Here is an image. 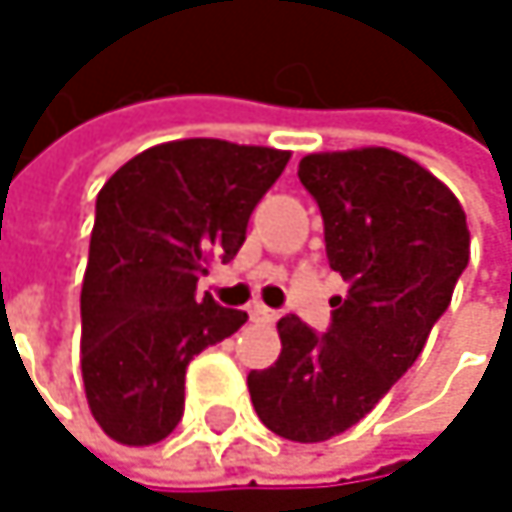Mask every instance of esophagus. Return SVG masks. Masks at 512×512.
<instances>
[{
  "mask_svg": "<svg viewBox=\"0 0 512 512\" xmlns=\"http://www.w3.org/2000/svg\"><path fill=\"white\" fill-rule=\"evenodd\" d=\"M249 314H252L255 323H263V326H272V323L278 320V311H272V308H266V305H252Z\"/></svg>",
  "mask_w": 512,
  "mask_h": 512,
  "instance_id": "1",
  "label": "esophagus"
}]
</instances>
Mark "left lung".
<instances>
[{"mask_svg":"<svg viewBox=\"0 0 512 512\" xmlns=\"http://www.w3.org/2000/svg\"><path fill=\"white\" fill-rule=\"evenodd\" d=\"M299 180L323 213L347 296L332 299L326 335L281 317V356L249 373V394L275 436L311 445L358 424L415 364L451 305L471 237L457 195L388 148L302 156Z\"/></svg>","mask_w":512,"mask_h":512,"instance_id":"8db88e82","label":"left lung"}]
</instances>
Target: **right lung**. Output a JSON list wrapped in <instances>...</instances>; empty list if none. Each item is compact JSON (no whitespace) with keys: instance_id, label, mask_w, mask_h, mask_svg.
<instances>
[{"instance_id":"add662e5","label":"right lung","mask_w":512,"mask_h":512,"mask_svg":"<svg viewBox=\"0 0 512 512\" xmlns=\"http://www.w3.org/2000/svg\"><path fill=\"white\" fill-rule=\"evenodd\" d=\"M290 154L180 139L124 162L97 195L82 278V382L121 445L162 442L183 418L186 367L246 311L195 299L210 260H234L249 216Z\"/></svg>"}]
</instances>
